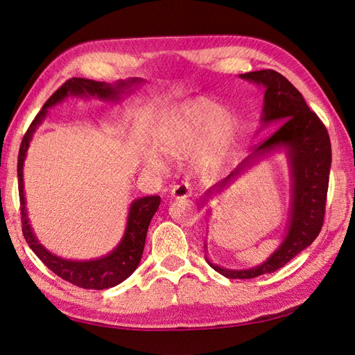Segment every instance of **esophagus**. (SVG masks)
I'll return each mask as SVG.
<instances>
[{
    "instance_id": "obj_1",
    "label": "esophagus",
    "mask_w": 355,
    "mask_h": 355,
    "mask_svg": "<svg viewBox=\"0 0 355 355\" xmlns=\"http://www.w3.org/2000/svg\"><path fill=\"white\" fill-rule=\"evenodd\" d=\"M171 195L174 199H184V198H190L192 196V187L187 183H181L172 187Z\"/></svg>"
}]
</instances>
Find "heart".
I'll list each match as a JSON object with an SVG mask.
<instances>
[{"mask_svg":"<svg viewBox=\"0 0 355 355\" xmlns=\"http://www.w3.org/2000/svg\"><path fill=\"white\" fill-rule=\"evenodd\" d=\"M237 129V116L230 107L208 97H193L163 114L154 129V144L163 156L175 160L190 156L196 172L210 174L230 159ZM145 163L166 166L156 153L148 154Z\"/></svg>","mask_w":355,"mask_h":355,"instance_id":"obj_1","label":"heart"}]
</instances>
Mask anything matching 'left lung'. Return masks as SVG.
Listing matches in <instances>:
<instances>
[{"label": "left lung", "instance_id": "obj_1", "mask_svg": "<svg viewBox=\"0 0 355 355\" xmlns=\"http://www.w3.org/2000/svg\"><path fill=\"white\" fill-rule=\"evenodd\" d=\"M241 79L264 88L259 130L279 127L270 138L258 144L231 174L205 192V199L230 189L243 174L259 162L284 153L289 168V210L284 239L277 249L250 268H226L205 261L228 279H252L267 275L311 246L324 222L325 198L331 166V144L320 118L309 109L302 93L275 70H258L240 75ZM210 211V210H208ZM207 252V244H204Z\"/></svg>", "mask_w": 355, "mask_h": 355}]
</instances>
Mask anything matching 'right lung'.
<instances>
[{"label":"right lung","instance_id":"1","mask_svg":"<svg viewBox=\"0 0 355 355\" xmlns=\"http://www.w3.org/2000/svg\"><path fill=\"white\" fill-rule=\"evenodd\" d=\"M142 84H145V80L141 78H127L125 80L120 79L115 80L114 84L97 83V80L84 78H71L64 85H61L48 98V102L43 105L42 111L34 118V121L31 123L30 129L26 130L21 144L19 157H17V178H19L24 237L44 266L61 279L80 288L107 289L116 286L138 268L142 258L150 222L160 205V196H144L133 199L129 207V213H127V222L123 237L118 241L116 246L111 252L106 253V255L85 261L61 258L55 255V253L49 252L39 241L28 219V210H26V199L24 190V163L26 159V151L30 148L35 130L39 129V125H42L44 118L48 116L49 109L64 102L67 97H97L102 102L118 103L124 96H129Z\"/></svg>","mask_w":355,"mask_h":355}]
</instances>
